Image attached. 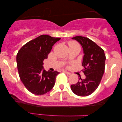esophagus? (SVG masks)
I'll return each mask as SVG.
<instances>
[{"label": "esophagus", "mask_w": 122, "mask_h": 122, "mask_svg": "<svg viewBox=\"0 0 122 122\" xmlns=\"http://www.w3.org/2000/svg\"><path fill=\"white\" fill-rule=\"evenodd\" d=\"M64 72H65L66 74V75H71V72H67V71H64Z\"/></svg>", "instance_id": "esophagus-1"}]
</instances>
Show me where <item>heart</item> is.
I'll list each match as a JSON object with an SVG mask.
<instances>
[{
	"mask_svg": "<svg viewBox=\"0 0 122 122\" xmlns=\"http://www.w3.org/2000/svg\"><path fill=\"white\" fill-rule=\"evenodd\" d=\"M68 44H69V46H76V45H79V44H78L77 43H76V42H74V41H70L69 43H68Z\"/></svg>",
	"mask_w": 122,
	"mask_h": 122,
	"instance_id": "1",
	"label": "heart"
}]
</instances>
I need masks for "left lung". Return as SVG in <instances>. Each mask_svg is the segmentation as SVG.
<instances>
[{
	"label": "left lung",
	"mask_w": 122,
	"mask_h": 122,
	"mask_svg": "<svg viewBox=\"0 0 122 122\" xmlns=\"http://www.w3.org/2000/svg\"><path fill=\"white\" fill-rule=\"evenodd\" d=\"M81 45L84 56L82 66L85 79L80 77L79 81L71 85L75 94L79 96H87L92 94L100 84L105 69L106 55L104 50L88 38L76 36L73 37Z\"/></svg>",
	"instance_id": "obj_1"
}]
</instances>
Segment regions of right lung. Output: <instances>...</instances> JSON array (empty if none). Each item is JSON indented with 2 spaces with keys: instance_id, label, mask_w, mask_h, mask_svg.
<instances>
[{
  "instance_id": "add662e5",
  "label": "right lung",
  "mask_w": 122,
  "mask_h": 122,
  "mask_svg": "<svg viewBox=\"0 0 122 122\" xmlns=\"http://www.w3.org/2000/svg\"><path fill=\"white\" fill-rule=\"evenodd\" d=\"M60 38L41 35L25 44L18 51L16 63L19 77L29 91L36 95L49 92L60 73L43 69V60L47 58L53 46Z\"/></svg>"
}]
</instances>
